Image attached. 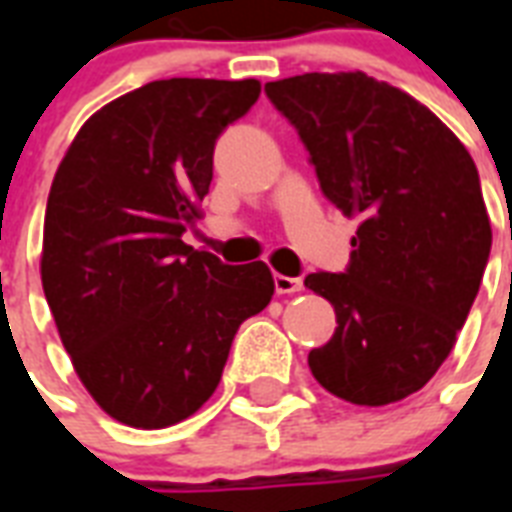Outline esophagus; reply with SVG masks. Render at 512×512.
I'll use <instances>...</instances> for the list:
<instances>
[{"label": "esophagus", "instance_id": "esophagus-1", "mask_svg": "<svg viewBox=\"0 0 512 512\" xmlns=\"http://www.w3.org/2000/svg\"><path fill=\"white\" fill-rule=\"evenodd\" d=\"M273 287H276V295H295V292H303V279H292V276L276 273L273 276Z\"/></svg>", "mask_w": 512, "mask_h": 512}]
</instances>
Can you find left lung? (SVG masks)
Segmentation results:
<instances>
[{
    "label": "left lung",
    "instance_id": "obj_1",
    "mask_svg": "<svg viewBox=\"0 0 512 512\" xmlns=\"http://www.w3.org/2000/svg\"><path fill=\"white\" fill-rule=\"evenodd\" d=\"M303 138L321 191L358 220L345 273H311L332 340L321 388L358 406L412 396L452 353L484 276L492 225L473 156L428 106L364 71L265 84Z\"/></svg>",
    "mask_w": 512,
    "mask_h": 512
}]
</instances>
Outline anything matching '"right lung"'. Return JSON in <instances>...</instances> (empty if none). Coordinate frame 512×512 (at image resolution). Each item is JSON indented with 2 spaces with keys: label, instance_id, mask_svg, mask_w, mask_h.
<instances>
[{
  "label": "right lung",
  "instance_id": "1",
  "mask_svg": "<svg viewBox=\"0 0 512 512\" xmlns=\"http://www.w3.org/2000/svg\"><path fill=\"white\" fill-rule=\"evenodd\" d=\"M257 98V79L148 82L95 111L52 177L44 297L76 377L122 425L199 412L241 321L271 303L268 265H223L183 241L204 215L217 135Z\"/></svg>",
  "mask_w": 512,
  "mask_h": 512
}]
</instances>
